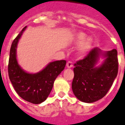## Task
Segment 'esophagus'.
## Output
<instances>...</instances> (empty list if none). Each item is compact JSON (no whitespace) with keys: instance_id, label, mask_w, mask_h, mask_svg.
I'll return each instance as SVG.
<instances>
[{"instance_id":"34e87169","label":"esophagus","mask_w":125,"mask_h":125,"mask_svg":"<svg viewBox=\"0 0 125 125\" xmlns=\"http://www.w3.org/2000/svg\"><path fill=\"white\" fill-rule=\"evenodd\" d=\"M66 66H67V68H71L73 67V64L72 62L71 61H68L66 64Z\"/></svg>"}]
</instances>
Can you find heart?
Segmentation results:
<instances>
[{"mask_svg": "<svg viewBox=\"0 0 125 125\" xmlns=\"http://www.w3.org/2000/svg\"><path fill=\"white\" fill-rule=\"evenodd\" d=\"M88 37L86 34L83 32H79L76 35L75 39V44L77 45H82L81 46L78 51V55L82 56L89 50L92 46L93 39L91 37Z\"/></svg>", "mask_w": 125, "mask_h": 125, "instance_id": "1", "label": "heart"}]
</instances>
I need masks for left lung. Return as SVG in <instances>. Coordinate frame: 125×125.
Wrapping results in <instances>:
<instances>
[{"mask_svg": "<svg viewBox=\"0 0 125 125\" xmlns=\"http://www.w3.org/2000/svg\"><path fill=\"white\" fill-rule=\"evenodd\" d=\"M100 56L105 59L96 66ZM72 89L81 101L95 102L103 98L112 86L118 71L117 51L103 52L94 47L82 60L74 64Z\"/></svg>", "mask_w": 125, "mask_h": 125, "instance_id": "left-lung-1", "label": "left lung"}]
</instances>
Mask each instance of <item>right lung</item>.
<instances>
[{"label":"right lung","mask_w":125,"mask_h":125,"mask_svg":"<svg viewBox=\"0 0 125 125\" xmlns=\"http://www.w3.org/2000/svg\"><path fill=\"white\" fill-rule=\"evenodd\" d=\"M27 26L13 41L10 50L8 73L9 79L17 93L25 101L40 104L49 95L55 79L64 70L65 60L51 62L37 73H29L20 66L17 60V47L19 41Z\"/></svg>","instance_id":"right-lung-1"}]
</instances>
